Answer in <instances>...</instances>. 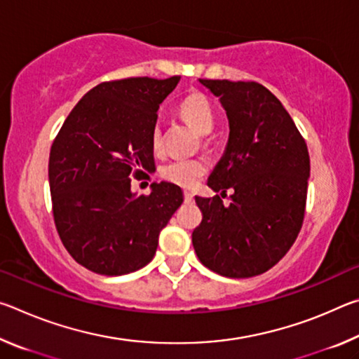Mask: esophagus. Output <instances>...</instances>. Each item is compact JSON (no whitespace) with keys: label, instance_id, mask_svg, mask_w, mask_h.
Instances as JSON below:
<instances>
[{"label":"esophagus","instance_id":"34e87169","mask_svg":"<svg viewBox=\"0 0 359 359\" xmlns=\"http://www.w3.org/2000/svg\"><path fill=\"white\" fill-rule=\"evenodd\" d=\"M184 198H185V203H191V201H193V193L185 190V191H184Z\"/></svg>","mask_w":359,"mask_h":359}]
</instances>
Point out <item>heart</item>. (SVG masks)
<instances>
[{
	"mask_svg": "<svg viewBox=\"0 0 359 359\" xmlns=\"http://www.w3.org/2000/svg\"><path fill=\"white\" fill-rule=\"evenodd\" d=\"M180 115L199 135H209L215 126L214 111H212L209 101L203 95L194 93L185 98L180 104ZM161 145V128L156 125L151 131V147L155 151H160ZM205 171H208V165L203 160H198V158H175V160L163 166L161 175L163 179L171 182L174 185L191 188L201 180Z\"/></svg>",
	"mask_w": 359,
	"mask_h": 359,
	"instance_id": "1",
	"label": "heart"
}]
</instances>
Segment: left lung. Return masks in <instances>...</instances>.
I'll return each mask as SVG.
<instances>
[{
	"instance_id": "8db88e82",
	"label": "left lung",
	"mask_w": 359,
	"mask_h": 359,
	"mask_svg": "<svg viewBox=\"0 0 359 359\" xmlns=\"http://www.w3.org/2000/svg\"><path fill=\"white\" fill-rule=\"evenodd\" d=\"M226 111L229 136L208 185L222 198L194 196L203 222L191 234L201 263L233 278L259 276L280 261L304 220L311 158L293 118L257 82L198 79Z\"/></svg>"
}]
</instances>
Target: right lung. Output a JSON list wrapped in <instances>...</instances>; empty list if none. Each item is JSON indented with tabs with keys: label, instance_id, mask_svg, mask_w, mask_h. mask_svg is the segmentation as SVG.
<instances>
[{
	"label": "right lung",
	"instance_id": "right-lung-1",
	"mask_svg": "<svg viewBox=\"0 0 359 359\" xmlns=\"http://www.w3.org/2000/svg\"><path fill=\"white\" fill-rule=\"evenodd\" d=\"M179 81L130 77L96 85L52 144L48 185L60 239L96 274L123 276L149 264L161 229L184 203L171 182H154L147 196L131 190L133 175L155 166L156 112Z\"/></svg>",
	"mask_w": 359,
	"mask_h": 359
}]
</instances>
